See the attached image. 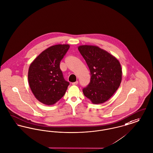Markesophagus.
Returning <instances> with one entry per match:
<instances>
[{
	"label": "esophagus",
	"instance_id": "obj_1",
	"mask_svg": "<svg viewBox=\"0 0 153 153\" xmlns=\"http://www.w3.org/2000/svg\"><path fill=\"white\" fill-rule=\"evenodd\" d=\"M79 83V81H76V82H72V85H77V84Z\"/></svg>",
	"mask_w": 153,
	"mask_h": 153
}]
</instances>
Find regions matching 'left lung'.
Listing matches in <instances>:
<instances>
[{
  "label": "left lung",
  "mask_w": 153,
  "mask_h": 153,
  "mask_svg": "<svg viewBox=\"0 0 153 153\" xmlns=\"http://www.w3.org/2000/svg\"><path fill=\"white\" fill-rule=\"evenodd\" d=\"M78 50L91 73L90 83L82 89L83 94L94 104L103 103L120 87L121 65L114 56L97 46L80 45Z\"/></svg>",
  "instance_id": "obj_1"
}]
</instances>
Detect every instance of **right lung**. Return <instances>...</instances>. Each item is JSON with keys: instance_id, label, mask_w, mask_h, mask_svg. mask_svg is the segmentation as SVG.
I'll return each mask as SVG.
<instances>
[{"instance_id": "add662e5", "label": "right lung", "mask_w": 153, "mask_h": 153, "mask_svg": "<svg viewBox=\"0 0 153 153\" xmlns=\"http://www.w3.org/2000/svg\"><path fill=\"white\" fill-rule=\"evenodd\" d=\"M69 47L68 45H53L43 51L29 66L30 88L36 99L45 105H53L61 99L69 85L59 66Z\"/></svg>"}]
</instances>
